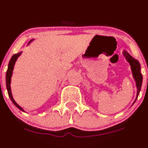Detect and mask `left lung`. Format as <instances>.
I'll return each instance as SVG.
<instances>
[{
    "label": "left lung",
    "instance_id": "left-lung-1",
    "mask_svg": "<svg viewBox=\"0 0 148 148\" xmlns=\"http://www.w3.org/2000/svg\"><path fill=\"white\" fill-rule=\"evenodd\" d=\"M123 54L125 56L126 60L129 62L131 66V69H132V74H133V77L135 78V81H136V86L138 87V92H137V97L136 99H135V101H136L137 98H138L139 95V93H140V89H141L142 82H143V76H142L141 73H140V65L138 61L134 59L127 51H125L123 52ZM135 102H134V103H135Z\"/></svg>",
    "mask_w": 148,
    "mask_h": 148
}]
</instances>
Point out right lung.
Wrapping results in <instances>:
<instances>
[{"label":"right lung","mask_w":148,"mask_h":148,"mask_svg":"<svg viewBox=\"0 0 148 148\" xmlns=\"http://www.w3.org/2000/svg\"><path fill=\"white\" fill-rule=\"evenodd\" d=\"M32 41H33V39L31 40V41H30V42L28 43V44H30V43H31ZM21 53H22V52H19V53H16V54H14L11 57V59H10V60L9 64H8V69H7V71H6V77H5V78H6V87H7V90H8V96H9L10 99H11V101H12V102H13V104H14L15 105H16V107H17L19 109V110H21V111L24 112V110H23V109H22L21 107L20 106H19L18 104H17V103L15 102V100H14V99H13V96H12V94H11V91H10V79H11L12 73H13V66H14L15 62H16V61L17 60L18 57V56H20L21 54Z\"/></svg>","instance_id":"right-lung-1"}]
</instances>
